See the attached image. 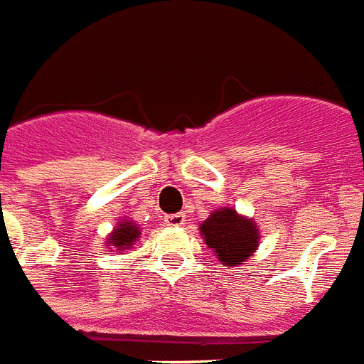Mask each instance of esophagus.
<instances>
[{
  "label": "esophagus",
  "mask_w": 364,
  "mask_h": 364,
  "mask_svg": "<svg viewBox=\"0 0 364 364\" xmlns=\"http://www.w3.org/2000/svg\"><path fill=\"white\" fill-rule=\"evenodd\" d=\"M164 222H166V225H171V228H181L187 222V218H185V214H171V216L164 218Z\"/></svg>",
  "instance_id": "1"
}]
</instances>
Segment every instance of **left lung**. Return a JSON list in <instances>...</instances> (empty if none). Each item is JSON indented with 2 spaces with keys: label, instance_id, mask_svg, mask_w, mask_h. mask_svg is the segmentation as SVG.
Listing matches in <instances>:
<instances>
[{
  "label": "left lung",
  "instance_id": "1",
  "mask_svg": "<svg viewBox=\"0 0 364 364\" xmlns=\"http://www.w3.org/2000/svg\"><path fill=\"white\" fill-rule=\"evenodd\" d=\"M200 237L212 255L223 266L237 268L245 264L258 249L260 230L252 218L239 214L231 206L214 210L200 223Z\"/></svg>",
  "mask_w": 364,
  "mask_h": 364
}]
</instances>
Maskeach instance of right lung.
Listing matches in <instances>:
<instances>
[{
  "label": "right lung",
  "mask_w": 364,
  "mask_h": 364,
  "mask_svg": "<svg viewBox=\"0 0 364 364\" xmlns=\"http://www.w3.org/2000/svg\"><path fill=\"white\" fill-rule=\"evenodd\" d=\"M139 237H141V228L133 220L123 218V220L117 222L114 231L106 237V243L104 245H106V249H115L125 252V250L133 247L134 241H139Z\"/></svg>",
  "instance_id": "1"
}]
</instances>
